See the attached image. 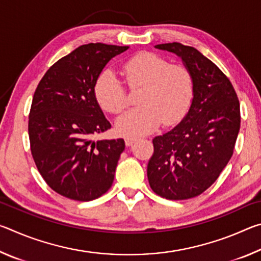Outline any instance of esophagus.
Returning a JSON list of instances; mask_svg holds the SVG:
<instances>
[{
  "instance_id": "obj_1",
  "label": "esophagus",
  "mask_w": 261,
  "mask_h": 261,
  "mask_svg": "<svg viewBox=\"0 0 261 261\" xmlns=\"http://www.w3.org/2000/svg\"><path fill=\"white\" fill-rule=\"evenodd\" d=\"M137 140L136 137H125V145L126 146H132V144L135 143V141Z\"/></svg>"
}]
</instances>
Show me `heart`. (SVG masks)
I'll list each match as a JSON object with an SVG mask.
<instances>
[{"label": "heart", "instance_id": "obj_1", "mask_svg": "<svg viewBox=\"0 0 261 261\" xmlns=\"http://www.w3.org/2000/svg\"><path fill=\"white\" fill-rule=\"evenodd\" d=\"M122 72L131 90H139L138 107L118 118L117 129L126 136L147 135L161 124L173 125L182 120L193 98V77L190 70L171 64L165 57L143 51L130 57ZM95 99L110 114L126 108L127 92L110 70L101 72L94 84Z\"/></svg>", "mask_w": 261, "mask_h": 261}]
</instances>
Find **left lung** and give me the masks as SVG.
<instances>
[{
    "mask_svg": "<svg viewBox=\"0 0 261 261\" xmlns=\"http://www.w3.org/2000/svg\"><path fill=\"white\" fill-rule=\"evenodd\" d=\"M155 47L183 60L194 87L187 116L153 139L148 183L166 199H190L206 191L232 156L241 127L240 101L226 74L196 48L178 42Z\"/></svg>",
    "mask_w": 261,
    "mask_h": 261,
    "instance_id": "obj_1",
    "label": "left lung"
}]
</instances>
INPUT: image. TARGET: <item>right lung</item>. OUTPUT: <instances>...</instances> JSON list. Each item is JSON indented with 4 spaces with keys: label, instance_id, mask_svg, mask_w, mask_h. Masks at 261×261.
<instances>
[{
    "label": "right lung",
    "instance_id": "right-lung-1",
    "mask_svg": "<svg viewBox=\"0 0 261 261\" xmlns=\"http://www.w3.org/2000/svg\"><path fill=\"white\" fill-rule=\"evenodd\" d=\"M127 46L88 43L51 65L34 92L29 115L31 153L39 173L61 196L90 201L112 187L124 140L92 141L112 127L94 94L108 62Z\"/></svg>",
    "mask_w": 261,
    "mask_h": 261
}]
</instances>
